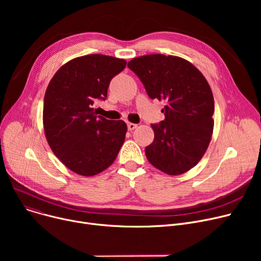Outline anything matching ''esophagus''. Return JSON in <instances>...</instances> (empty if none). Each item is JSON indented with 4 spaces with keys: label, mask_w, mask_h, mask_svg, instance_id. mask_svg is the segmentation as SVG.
Instances as JSON below:
<instances>
[{
    "label": "esophagus",
    "mask_w": 261,
    "mask_h": 261,
    "mask_svg": "<svg viewBox=\"0 0 261 261\" xmlns=\"http://www.w3.org/2000/svg\"><path fill=\"white\" fill-rule=\"evenodd\" d=\"M128 129L130 130V131H132V130H134L136 127H138V125H135V123H132V122H129L128 123Z\"/></svg>",
    "instance_id": "obj_1"
}]
</instances>
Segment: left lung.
I'll list each match as a JSON object with an SVG mask.
<instances>
[{
  "label": "left lung",
  "instance_id": "8db88e82",
  "mask_svg": "<svg viewBox=\"0 0 261 261\" xmlns=\"http://www.w3.org/2000/svg\"><path fill=\"white\" fill-rule=\"evenodd\" d=\"M151 99L164 100L165 119L152 123L154 140L146 147L148 161L167 174L196 166L210 145L214 129V96L206 79L185 59L147 55L128 62Z\"/></svg>",
  "mask_w": 261,
  "mask_h": 261
}]
</instances>
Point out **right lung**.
<instances>
[{
  "instance_id": "obj_1",
  "label": "right lung",
  "mask_w": 261,
  "mask_h": 261,
  "mask_svg": "<svg viewBox=\"0 0 261 261\" xmlns=\"http://www.w3.org/2000/svg\"><path fill=\"white\" fill-rule=\"evenodd\" d=\"M126 67L123 59L88 55L65 63L46 89L43 126L49 147L72 171L91 176L107 169L125 142L127 125L96 115L110 81Z\"/></svg>"
}]
</instances>
